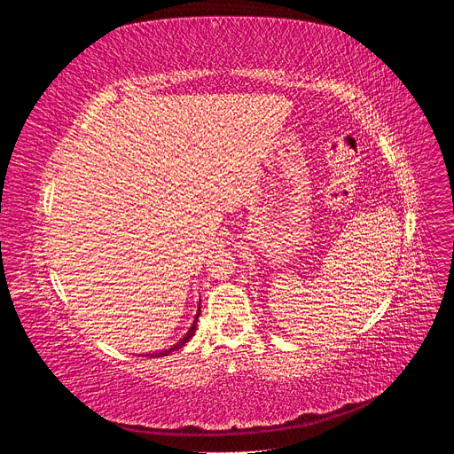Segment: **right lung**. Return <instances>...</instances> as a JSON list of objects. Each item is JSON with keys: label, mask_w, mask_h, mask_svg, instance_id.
<instances>
[{"label": "right lung", "mask_w": 454, "mask_h": 454, "mask_svg": "<svg viewBox=\"0 0 454 454\" xmlns=\"http://www.w3.org/2000/svg\"><path fill=\"white\" fill-rule=\"evenodd\" d=\"M197 320H199V312H197V316H195V322H193V325H191L189 327V332L185 333V337L184 339H180V340H177L176 342V345L172 347V348H168V350H160V352H155V354H151V358H162V356H168L170 352H174V350H180L184 345H185V342L191 339V337H193L195 335V329H197ZM149 356V354H147Z\"/></svg>", "instance_id": "add662e5"}]
</instances>
